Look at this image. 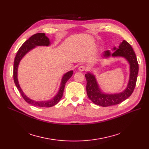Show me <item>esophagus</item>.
Wrapping results in <instances>:
<instances>
[{
	"label": "esophagus",
	"instance_id": "1",
	"mask_svg": "<svg viewBox=\"0 0 149 149\" xmlns=\"http://www.w3.org/2000/svg\"><path fill=\"white\" fill-rule=\"evenodd\" d=\"M86 67L85 66H83V65H82V66H80L79 68V70H80V71H84V70H86Z\"/></svg>",
	"mask_w": 149,
	"mask_h": 149
}]
</instances>
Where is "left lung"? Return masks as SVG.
Returning a JSON list of instances; mask_svg holds the SVG:
<instances>
[{
  "label": "left lung",
  "mask_w": 149,
  "mask_h": 149,
  "mask_svg": "<svg viewBox=\"0 0 149 149\" xmlns=\"http://www.w3.org/2000/svg\"><path fill=\"white\" fill-rule=\"evenodd\" d=\"M114 52L107 50L103 54V58L109 57H123L126 59L130 65L129 80L126 88L123 92L118 93H105L100 89L95 76L93 74L88 72L85 74L86 79V91L89 98L92 102L103 107H107L118 104L125 100L128 98L134 91L136 86L137 76L138 74V63L135 52L132 47L126 40H123L118 47L113 48Z\"/></svg>",
  "instance_id": "obj_1"
}]
</instances>
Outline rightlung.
Listing matches in <instances>:
<instances>
[{
    "label": "right lung",
    "instance_id": "right-lung-1",
    "mask_svg": "<svg viewBox=\"0 0 149 149\" xmlns=\"http://www.w3.org/2000/svg\"><path fill=\"white\" fill-rule=\"evenodd\" d=\"M51 45V42L49 38L46 37L45 33H37L33 36H31L29 38L28 40H27L25 42H24L19 49L18 50L16 56L14 58V68H13V77H14V81L15 83V86L19 90V92L20 93L21 95L25 100L26 102L28 104L31 105H33L37 107H50L54 106V105L57 104L60 99L61 98L63 94L64 89L65 87L66 83L68 80L72 77L73 74V70H70V71L66 72L63 76L60 87L59 90L57 93V95L55 96L53 98L47 100V101H35L32 99L28 97L24 92L22 90L17 79V70L19 65L20 63V60L22 58L24 57L25 55L31 50H32L36 46H48Z\"/></svg>",
    "mask_w": 149,
    "mask_h": 149
}]
</instances>
